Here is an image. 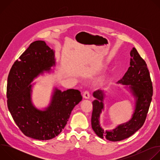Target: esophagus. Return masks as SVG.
<instances>
[{
	"instance_id": "1",
	"label": "esophagus",
	"mask_w": 160,
	"mask_h": 160,
	"mask_svg": "<svg viewBox=\"0 0 160 160\" xmlns=\"http://www.w3.org/2000/svg\"><path fill=\"white\" fill-rule=\"evenodd\" d=\"M83 97L85 99H88L90 98V93L88 90H85L83 94Z\"/></svg>"
}]
</instances>
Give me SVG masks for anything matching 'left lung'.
Wrapping results in <instances>:
<instances>
[{
    "label": "left lung",
    "instance_id": "8db88e82",
    "mask_svg": "<svg viewBox=\"0 0 160 160\" xmlns=\"http://www.w3.org/2000/svg\"><path fill=\"white\" fill-rule=\"evenodd\" d=\"M130 66L125 75L117 83L130 85L128 87L135 98V107L131 120L118 125L111 131L104 130L100 126L99 117L104 108L103 91L98 90L93 93L96 99L92 102L93 111L91 118L92 128L100 138L110 141H120L125 139L144 125L152 96V85L150 74L145 61L133 48L130 51Z\"/></svg>",
    "mask_w": 160,
    "mask_h": 160
}]
</instances>
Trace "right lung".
<instances>
[{
	"label": "right lung",
	"mask_w": 160,
	"mask_h": 160,
	"mask_svg": "<svg viewBox=\"0 0 160 160\" xmlns=\"http://www.w3.org/2000/svg\"><path fill=\"white\" fill-rule=\"evenodd\" d=\"M55 66L54 52L44 41L32 42L12 65L8 78V107L20 130L37 140H49L66 126L74 107L82 100L78 90L61 91L55 88L50 105L44 111L37 109L31 101L32 85L43 71Z\"/></svg>",
	"instance_id": "add662e5"
}]
</instances>
